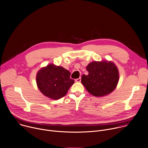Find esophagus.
Here are the masks:
<instances>
[{
  "instance_id": "34e87169",
  "label": "esophagus",
  "mask_w": 148,
  "mask_h": 148,
  "mask_svg": "<svg viewBox=\"0 0 148 148\" xmlns=\"http://www.w3.org/2000/svg\"><path fill=\"white\" fill-rule=\"evenodd\" d=\"M80 81H81V77H79V78H77V79H75L76 82H80Z\"/></svg>"
}]
</instances>
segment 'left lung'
Returning a JSON list of instances; mask_svg holds the SVG:
<instances>
[{
	"label": "left lung",
	"mask_w": 148,
	"mask_h": 148,
	"mask_svg": "<svg viewBox=\"0 0 148 148\" xmlns=\"http://www.w3.org/2000/svg\"><path fill=\"white\" fill-rule=\"evenodd\" d=\"M86 69L87 75H83L82 83L88 93L96 97L107 95L116 87L119 79V73L113 62L106 61L92 62Z\"/></svg>",
	"instance_id": "left-lung-1"
}]
</instances>
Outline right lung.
<instances>
[{"label":"right lung","mask_w":148,"mask_h":148,"mask_svg":"<svg viewBox=\"0 0 148 148\" xmlns=\"http://www.w3.org/2000/svg\"><path fill=\"white\" fill-rule=\"evenodd\" d=\"M70 76L69 71L63 67L50 64L37 73V86L44 95L58 100L65 96L74 83V80Z\"/></svg>","instance_id":"add662e5"}]
</instances>
